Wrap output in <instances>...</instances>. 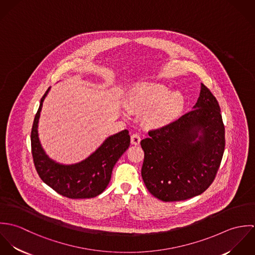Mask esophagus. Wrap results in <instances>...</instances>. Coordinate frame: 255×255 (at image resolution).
<instances>
[{
  "mask_svg": "<svg viewBox=\"0 0 255 255\" xmlns=\"http://www.w3.org/2000/svg\"><path fill=\"white\" fill-rule=\"evenodd\" d=\"M130 140H131V144H133V145H139V143H140V140H141V139H140L139 134L134 133V134H132V135H131Z\"/></svg>",
  "mask_w": 255,
  "mask_h": 255,
  "instance_id": "1",
  "label": "esophagus"
}]
</instances>
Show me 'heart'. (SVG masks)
Listing matches in <instances>:
<instances>
[{
  "label": "heart",
  "mask_w": 255,
  "mask_h": 255,
  "mask_svg": "<svg viewBox=\"0 0 255 255\" xmlns=\"http://www.w3.org/2000/svg\"><path fill=\"white\" fill-rule=\"evenodd\" d=\"M187 100L181 91H173L161 83H135L126 93V106L131 112L144 115L150 128H165L175 124L186 108Z\"/></svg>",
  "instance_id": "b5f03b06"
}]
</instances>
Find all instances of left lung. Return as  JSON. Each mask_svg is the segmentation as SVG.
<instances>
[{
    "label": "left lung",
    "mask_w": 255,
    "mask_h": 255,
    "mask_svg": "<svg viewBox=\"0 0 255 255\" xmlns=\"http://www.w3.org/2000/svg\"><path fill=\"white\" fill-rule=\"evenodd\" d=\"M148 134L140 142L141 176L153 196L181 201L210 186L225 150V128L218 102L204 84L191 112Z\"/></svg>",
    "instance_id": "8db88e82"
}]
</instances>
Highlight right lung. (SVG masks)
Segmentation results:
<instances>
[{
  "label": "right lung",
  "mask_w": 255,
  "mask_h": 255,
  "mask_svg": "<svg viewBox=\"0 0 255 255\" xmlns=\"http://www.w3.org/2000/svg\"><path fill=\"white\" fill-rule=\"evenodd\" d=\"M50 88L40 100L31 130V150L37 173L43 182L61 195L73 199L95 197L106 189L114 166L128 148V130L124 129L107 137L93 153L80 162H57L46 153L38 133L41 110Z\"/></svg>",
  "instance_id": "right-lung-1"
}]
</instances>
